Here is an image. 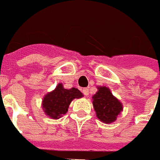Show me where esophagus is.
<instances>
[{"label":"esophagus","instance_id":"1","mask_svg":"<svg viewBox=\"0 0 160 160\" xmlns=\"http://www.w3.org/2000/svg\"><path fill=\"white\" fill-rule=\"evenodd\" d=\"M82 93H83L84 96L88 97V94H89V89H88V88H83V89H82Z\"/></svg>","mask_w":160,"mask_h":160}]
</instances>
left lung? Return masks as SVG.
Here are the masks:
<instances>
[{"label": "left lung", "mask_w": 160, "mask_h": 160, "mask_svg": "<svg viewBox=\"0 0 160 160\" xmlns=\"http://www.w3.org/2000/svg\"><path fill=\"white\" fill-rule=\"evenodd\" d=\"M93 105L97 117L102 122L112 123L122 111V104L112 96L106 87L98 88V91L93 96Z\"/></svg>", "instance_id": "left-lung-1"}]
</instances>
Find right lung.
Wrapping results in <instances>:
<instances>
[{
    "label": "right lung",
    "mask_w": 160,
    "mask_h": 160,
    "mask_svg": "<svg viewBox=\"0 0 160 160\" xmlns=\"http://www.w3.org/2000/svg\"><path fill=\"white\" fill-rule=\"evenodd\" d=\"M82 97V93L78 88H63V84H58L55 90L48 93L42 101L45 113L52 118H59L67 112L71 102L74 98Z\"/></svg>",
    "instance_id": "add662e5"
}]
</instances>
